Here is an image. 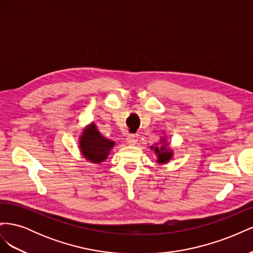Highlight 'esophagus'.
Returning <instances> with one entry per match:
<instances>
[{
    "label": "esophagus",
    "instance_id": "1",
    "mask_svg": "<svg viewBox=\"0 0 253 253\" xmlns=\"http://www.w3.org/2000/svg\"><path fill=\"white\" fill-rule=\"evenodd\" d=\"M138 134H132V135H128L127 136V142L129 144H136L137 141H138Z\"/></svg>",
    "mask_w": 253,
    "mask_h": 253
}]
</instances>
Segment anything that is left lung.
<instances>
[{
    "instance_id": "obj_1",
    "label": "left lung",
    "mask_w": 253,
    "mask_h": 253,
    "mask_svg": "<svg viewBox=\"0 0 253 253\" xmlns=\"http://www.w3.org/2000/svg\"><path fill=\"white\" fill-rule=\"evenodd\" d=\"M154 151H155L156 154L158 155V160H157V162L159 164H166V163L169 162V160L172 157V152L171 151H167L165 149V145H164V147H160V148L155 147Z\"/></svg>"
}]
</instances>
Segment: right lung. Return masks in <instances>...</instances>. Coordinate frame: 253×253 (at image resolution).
<instances>
[{"label": "right lung", "mask_w": 253, "mask_h": 253, "mask_svg": "<svg viewBox=\"0 0 253 253\" xmlns=\"http://www.w3.org/2000/svg\"><path fill=\"white\" fill-rule=\"evenodd\" d=\"M114 144L112 140L104 138L99 133L95 124H91L81 136L80 149L87 160L94 164H99L108 157Z\"/></svg>", "instance_id": "1"}]
</instances>
